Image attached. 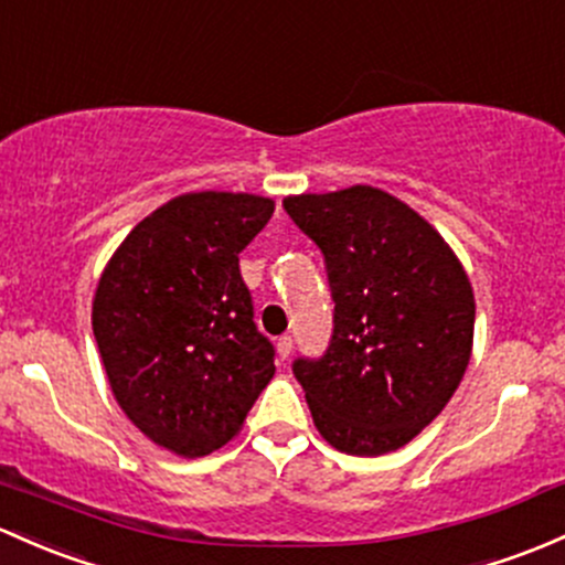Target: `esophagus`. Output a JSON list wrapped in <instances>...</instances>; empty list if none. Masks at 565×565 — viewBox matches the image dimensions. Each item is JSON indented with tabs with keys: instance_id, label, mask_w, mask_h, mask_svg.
<instances>
[{
	"instance_id": "34e87169",
	"label": "esophagus",
	"mask_w": 565,
	"mask_h": 565,
	"mask_svg": "<svg viewBox=\"0 0 565 565\" xmlns=\"http://www.w3.org/2000/svg\"><path fill=\"white\" fill-rule=\"evenodd\" d=\"M276 352H278V360H287L289 354H292V338L289 335H281L276 341Z\"/></svg>"
}]
</instances>
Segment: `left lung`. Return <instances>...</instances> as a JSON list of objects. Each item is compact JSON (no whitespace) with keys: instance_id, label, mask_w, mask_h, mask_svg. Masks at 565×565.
Listing matches in <instances>:
<instances>
[{"instance_id":"8db88e82","label":"left lung","mask_w":565,"mask_h":565,"mask_svg":"<svg viewBox=\"0 0 565 565\" xmlns=\"http://www.w3.org/2000/svg\"><path fill=\"white\" fill-rule=\"evenodd\" d=\"M284 211L322 252L335 302L324 358L292 365L313 425L338 452H395L444 412L471 360L466 267L384 189L289 194Z\"/></svg>"}]
</instances>
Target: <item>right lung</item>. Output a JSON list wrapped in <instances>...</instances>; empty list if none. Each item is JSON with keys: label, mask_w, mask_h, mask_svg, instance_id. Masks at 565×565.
Returning <instances> with one entry per match:
<instances>
[{"label": "right lung", "mask_w": 565, "mask_h": 565, "mask_svg": "<svg viewBox=\"0 0 565 565\" xmlns=\"http://www.w3.org/2000/svg\"><path fill=\"white\" fill-rule=\"evenodd\" d=\"M273 211L259 194H178L124 237L97 281L92 328L113 397L178 457L233 441L276 373L237 267Z\"/></svg>", "instance_id": "1"}]
</instances>
